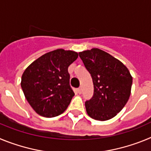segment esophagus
<instances>
[{
    "mask_svg": "<svg viewBox=\"0 0 151 151\" xmlns=\"http://www.w3.org/2000/svg\"><path fill=\"white\" fill-rule=\"evenodd\" d=\"M77 92H78V94H82V88H77Z\"/></svg>",
    "mask_w": 151,
    "mask_h": 151,
    "instance_id": "1",
    "label": "esophagus"
}]
</instances>
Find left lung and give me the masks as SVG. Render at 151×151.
Listing matches in <instances>:
<instances>
[{
    "mask_svg": "<svg viewBox=\"0 0 151 151\" xmlns=\"http://www.w3.org/2000/svg\"><path fill=\"white\" fill-rule=\"evenodd\" d=\"M78 54L94 84V94L85 101L87 113L96 120L110 119L126 104L132 77L122 62L104 50L93 48Z\"/></svg>",
    "mask_w": 151,
    "mask_h": 151,
    "instance_id": "left-lung-1",
    "label": "left lung"
}]
</instances>
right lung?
Returning <instances> with one entry per match:
<instances>
[{"label":"right lung","mask_w":151,"mask_h":151,"mask_svg":"<svg viewBox=\"0 0 151 151\" xmlns=\"http://www.w3.org/2000/svg\"><path fill=\"white\" fill-rule=\"evenodd\" d=\"M77 57L76 52L57 49L40 57L24 71L21 87L40 116L50 118L66 110L75 95L68 67Z\"/></svg>","instance_id":"obj_1"}]
</instances>
